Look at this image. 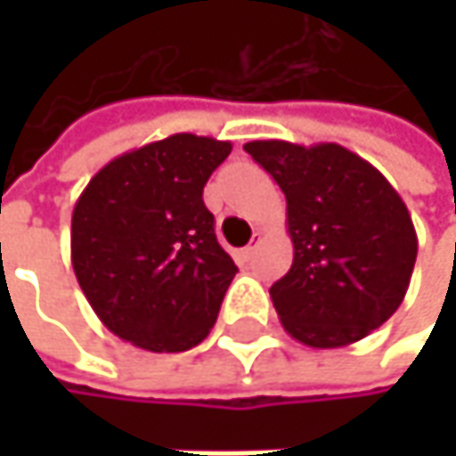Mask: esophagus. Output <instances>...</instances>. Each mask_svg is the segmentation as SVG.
Wrapping results in <instances>:
<instances>
[{
  "instance_id": "34e87169",
  "label": "esophagus",
  "mask_w": 456,
  "mask_h": 456,
  "mask_svg": "<svg viewBox=\"0 0 456 456\" xmlns=\"http://www.w3.org/2000/svg\"><path fill=\"white\" fill-rule=\"evenodd\" d=\"M258 242H261V234H253V240H250V245H248V248H240V250L234 253V258H237L240 264H248V261L253 258V253H256V248H258Z\"/></svg>"
}]
</instances>
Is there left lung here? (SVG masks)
<instances>
[{"label": "left lung", "instance_id": "obj_1", "mask_svg": "<svg viewBox=\"0 0 456 456\" xmlns=\"http://www.w3.org/2000/svg\"><path fill=\"white\" fill-rule=\"evenodd\" d=\"M245 152L288 200L293 266L269 288L285 332L309 348H340L394 317L410 288L417 232L391 182L335 142L256 139Z\"/></svg>", "mask_w": 456, "mask_h": 456}]
</instances>
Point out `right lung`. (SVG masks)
Instances as JSON below:
<instances>
[{
	"label": "right lung",
	"mask_w": 456,
	"mask_h": 456,
	"mask_svg": "<svg viewBox=\"0 0 456 456\" xmlns=\"http://www.w3.org/2000/svg\"><path fill=\"white\" fill-rule=\"evenodd\" d=\"M232 142L171 134L102 166L73 206L70 261L100 322L176 354L206 340L237 266L203 203Z\"/></svg>",
	"instance_id": "obj_1"
}]
</instances>
